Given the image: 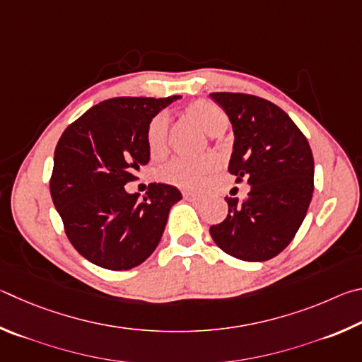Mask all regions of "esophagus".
Returning a JSON list of instances; mask_svg holds the SVG:
<instances>
[{"label":"esophagus","instance_id":"34e87169","mask_svg":"<svg viewBox=\"0 0 362 362\" xmlns=\"http://www.w3.org/2000/svg\"><path fill=\"white\" fill-rule=\"evenodd\" d=\"M182 197L187 200H200V195L195 192H191V191H182Z\"/></svg>","mask_w":362,"mask_h":362}]
</instances>
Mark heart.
<instances>
[{
    "instance_id": "heart-1",
    "label": "heart",
    "mask_w": 362,
    "mask_h": 362,
    "mask_svg": "<svg viewBox=\"0 0 362 362\" xmlns=\"http://www.w3.org/2000/svg\"><path fill=\"white\" fill-rule=\"evenodd\" d=\"M187 116L197 122L210 136L223 135L229 127V117L218 105L211 101H194L187 106ZM170 117L167 112H158L149 120L146 129V143L152 157H163L168 151ZM218 167V158L206 154L197 158L175 157L158 170V177L167 185L181 189L199 187L205 177Z\"/></svg>"
}]
</instances>
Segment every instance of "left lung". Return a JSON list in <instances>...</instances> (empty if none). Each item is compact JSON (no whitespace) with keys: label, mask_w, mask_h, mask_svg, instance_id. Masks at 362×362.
<instances>
[{"label":"left lung","mask_w":362,"mask_h":362,"mask_svg":"<svg viewBox=\"0 0 362 362\" xmlns=\"http://www.w3.org/2000/svg\"><path fill=\"white\" fill-rule=\"evenodd\" d=\"M233 129L229 171L251 186L243 202L226 197L227 218L210 233L227 255L248 262L275 257L293 242L313 195L310 144L281 107L248 93L216 92Z\"/></svg>","instance_id":"obj_1"}]
</instances>
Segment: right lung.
<instances>
[{
  "label": "right lung",
  "mask_w": 362,
  "mask_h": 362,
  "mask_svg": "<svg viewBox=\"0 0 362 362\" xmlns=\"http://www.w3.org/2000/svg\"><path fill=\"white\" fill-rule=\"evenodd\" d=\"M180 97H117L92 106L66 127L54 154L50 195L69 242L87 261L130 270L160 242L175 186L152 182L143 200L125 185L149 162V120Z\"/></svg>",
  "instance_id": "add662e5"
}]
</instances>
